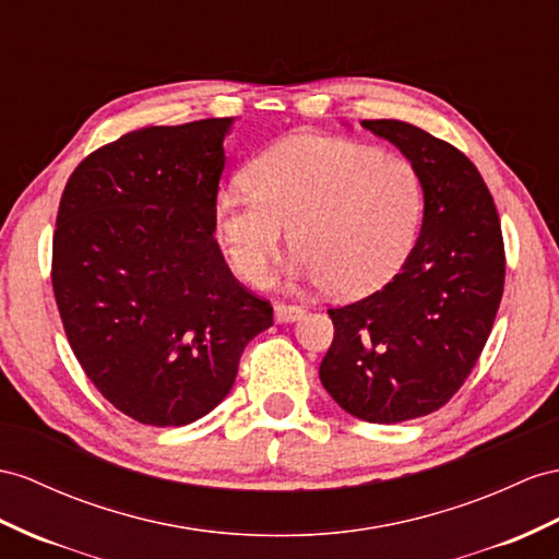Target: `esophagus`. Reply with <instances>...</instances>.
<instances>
[{"instance_id": "obj_1", "label": "esophagus", "mask_w": 559, "mask_h": 559, "mask_svg": "<svg viewBox=\"0 0 559 559\" xmlns=\"http://www.w3.org/2000/svg\"><path fill=\"white\" fill-rule=\"evenodd\" d=\"M302 313H305L302 307L288 305V302H278V305L274 307V317H276L278 323H293V321H297V319H302Z\"/></svg>"}]
</instances>
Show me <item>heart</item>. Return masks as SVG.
<instances>
[{
  "label": "heart",
  "mask_w": 559,
  "mask_h": 559,
  "mask_svg": "<svg viewBox=\"0 0 559 559\" xmlns=\"http://www.w3.org/2000/svg\"><path fill=\"white\" fill-rule=\"evenodd\" d=\"M250 193L224 191L214 234L236 276L262 283L285 231L297 271L335 297L361 295L404 260L420 219L418 171L359 141L297 134L260 153Z\"/></svg>",
  "instance_id": "1"
}]
</instances>
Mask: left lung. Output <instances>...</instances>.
Listing matches in <instances>:
<instances>
[{
	"mask_svg": "<svg viewBox=\"0 0 559 559\" xmlns=\"http://www.w3.org/2000/svg\"><path fill=\"white\" fill-rule=\"evenodd\" d=\"M361 127L418 171L423 228L384 288L328 309L335 337L319 376L352 416L390 425L427 416L463 388L503 297L506 248L493 198L465 153L402 120Z\"/></svg>",
	"mask_w": 559,
	"mask_h": 559,
	"instance_id": "8db88e82",
	"label": "left lung"
}]
</instances>
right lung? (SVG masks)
<instances>
[{"label":"right lung","mask_w":559,"mask_h":559,"mask_svg":"<svg viewBox=\"0 0 559 559\" xmlns=\"http://www.w3.org/2000/svg\"><path fill=\"white\" fill-rule=\"evenodd\" d=\"M234 118L143 127L70 175L51 285L84 373L153 427L203 418L234 388L274 307L238 283L214 240L222 141Z\"/></svg>","instance_id":"add662e5"}]
</instances>
